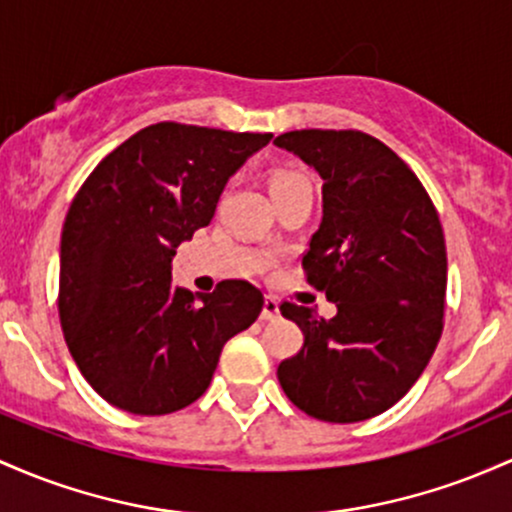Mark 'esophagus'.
<instances>
[{
	"instance_id": "34e87169",
	"label": "esophagus",
	"mask_w": 512,
	"mask_h": 512,
	"mask_svg": "<svg viewBox=\"0 0 512 512\" xmlns=\"http://www.w3.org/2000/svg\"><path fill=\"white\" fill-rule=\"evenodd\" d=\"M280 317V304L275 297H266V302H263V312H261V319L263 321H275Z\"/></svg>"
}]
</instances>
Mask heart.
I'll return each mask as SVG.
<instances>
[{
    "instance_id": "heart-1",
    "label": "heart",
    "mask_w": 512,
    "mask_h": 512,
    "mask_svg": "<svg viewBox=\"0 0 512 512\" xmlns=\"http://www.w3.org/2000/svg\"><path fill=\"white\" fill-rule=\"evenodd\" d=\"M302 174H295V171H278V174L271 179V188H280V186H290V183L302 181Z\"/></svg>"
}]
</instances>
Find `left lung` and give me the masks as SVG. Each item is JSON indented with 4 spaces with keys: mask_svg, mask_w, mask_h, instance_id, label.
Listing matches in <instances>:
<instances>
[{
    "mask_svg": "<svg viewBox=\"0 0 512 512\" xmlns=\"http://www.w3.org/2000/svg\"><path fill=\"white\" fill-rule=\"evenodd\" d=\"M273 145L324 181L302 266L336 304L333 319L280 307L304 346L278 365V382L312 418L365 421L409 392L438 346L447 287L438 212L409 166L365 132L292 130Z\"/></svg>",
    "mask_w": 512,
    "mask_h": 512,
    "instance_id": "obj_1",
    "label": "left lung"
}]
</instances>
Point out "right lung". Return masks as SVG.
I'll list each match as a JSON object with an SVG mask.
<instances>
[{"mask_svg": "<svg viewBox=\"0 0 512 512\" xmlns=\"http://www.w3.org/2000/svg\"><path fill=\"white\" fill-rule=\"evenodd\" d=\"M271 137L149 125L74 195L60 241V321L79 372L108 404L137 416L186 409L210 387L222 346L258 319L254 285L225 280L195 302L171 283V261Z\"/></svg>", "mask_w": 512, "mask_h": 512, "instance_id": "right-lung-1", "label": "right lung"}]
</instances>
